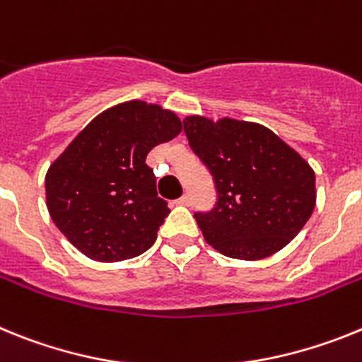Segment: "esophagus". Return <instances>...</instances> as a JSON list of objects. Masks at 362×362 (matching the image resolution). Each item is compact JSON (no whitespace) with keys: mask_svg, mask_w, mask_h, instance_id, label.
Instances as JSON below:
<instances>
[{"mask_svg":"<svg viewBox=\"0 0 362 362\" xmlns=\"http://www.w3.org/2000/svg\"><path fill=\"white\" fill-rule=\"evenodd\" d=\"M178 206H191V197L189 194H184V197H180V199L177 200Z\"/></svg>","mask_w":362,"mask_h":362,"instance_id":"esophagus-1","label":"esophagus"}]
</instances>
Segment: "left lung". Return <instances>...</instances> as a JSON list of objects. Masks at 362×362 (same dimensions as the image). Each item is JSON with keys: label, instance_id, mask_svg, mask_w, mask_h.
Wrapping results in <instances>:
<instances>
[{"label": "left lung", "instance_id": "1", "mask_svg": "<svg viewBox=\"0 0 362 362\" xmlns=\"http://www.w3.org/2000/svg\"><path fill=\"white\" fill-rule=\"evenodd\" d=\"M184 131L218 191L215 209L194 215L207 244L240 260L266 259L288 246L315 207L312 165L255 122L191 115Z\"/></svg>", "mask_w": 362, "mask_h": 362}]
</instances>
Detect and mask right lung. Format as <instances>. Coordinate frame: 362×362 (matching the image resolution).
Segmentation results:
<instances>
[{
	"instance_id": "obj_1",
	"label": "right lung",
	"mask_w": 362,
	"mask_h": 362,
	"mask_svg": "<svg viewBox=\"0 0 362 362\" xmlns=\"http://www.w3.org/2000/svg\"><path fill=\"white\" fill-rule=\"evenodd\" d=\"M180 131L175 112L144 100L109 107L81 129L45 175L49 215L72 246L120 262L155 244L169 207L146 156Z\"/></svg>"
}]
</instances>
